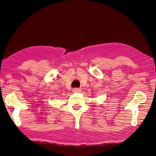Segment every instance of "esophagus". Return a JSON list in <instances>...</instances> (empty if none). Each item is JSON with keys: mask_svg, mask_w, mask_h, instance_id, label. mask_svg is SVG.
<instances>
[{"mask_svg": "<svg viewBox=\"0 0 156 156\" xmlns=\"http://www.w3.org/2000/svg\"><path fill=\"white\" fill-rule=\"evenodd\" d=\"M72 91L73 92H80V91H81V89L79 88H73Z\"/></svg>", "mask_w": 156, "mask_h": 156, "instance_id": "obj_1", "label": "esophagus"}]
</instances>
